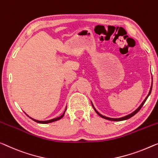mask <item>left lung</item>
<instances>
[{
  "mask_svg": "<svg viewBox=\"0 0 158 158\" xmlns=\"http://www.w3.org/2000/svg\"><path fill=\"white\" fill-rule=\"evenodd\" d=\"M152 85H151V87H150V91H149V94H148V96H146V98H145V100L143 101V103H141L140 104V106L137 109H136L135 110H134V111L133 112V113H131V114H128V115H127V116H123V117H121V118H109V117H106V116H103V115H102L101 114H99V113H98L97 110H96V109L95 108H94V106H93V103H91V104H92V106H93V108H94V109L95 110V111L96 112V114H97L98 116H101L102 118H105V119H107V120H109V121H125V120H127V119H129L130 118H131V117H133L134 115H135L136 114H137V113L139 111V110H140V109L141 108H142V106H143V104H144L145 103V102H146V100H147V98H148V96H150V93H151V91H152Z\"/></svg>",
  "mask_w": 158,
  "mask_h": 158,
  "instance_id": "left-lung-1",
  "label": "left lung"
}]
</instances>
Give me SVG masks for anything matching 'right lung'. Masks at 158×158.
<instances>
[{"mask_svg": "<svg viewBox=\"0 0 158 158\" xmlns=\"http://www.w3.org/2000/svg\"><path fill=\"white\" fill-rule=\"evenodd\" d=\"M66 110H67V107H66L65 110L64 111V113H63V114L62 115V116H59V117H57V118H53V119H51V120H48V121H38V120H35V119H34V118H32L30 117L29 116H27H27L28 117H30V118H31L32 120H33L34 121L37 122V123H52V122H55V121H58V120H60V119L62 118L64 116V113H65V111H66Z\"/></svg>", "mask_w": 158, "mask_h": 158, "instance_id": "obj_1", "label": "right lung"}]
</instances>
